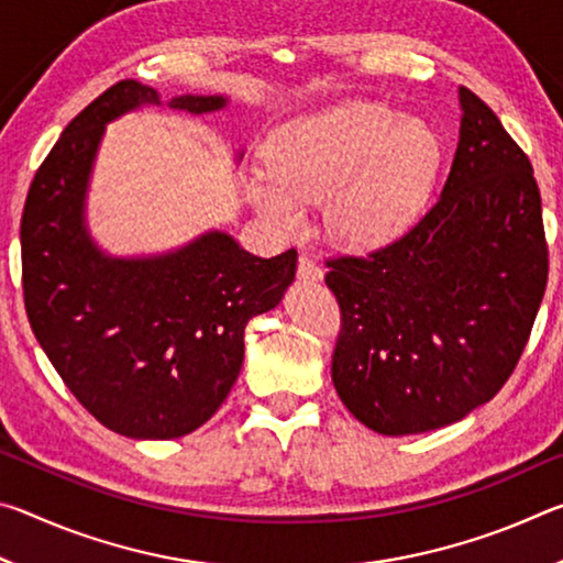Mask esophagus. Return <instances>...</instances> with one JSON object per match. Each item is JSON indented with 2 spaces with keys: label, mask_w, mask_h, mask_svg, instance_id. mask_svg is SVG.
Masks as SVG:
<instances>
[{
  "label": "esophagus",
  "mask_w": 563,
  "mask_h": 563,
  "mask_svg": "<svg viewBox=\"0 0 563 563\" xmlns=\"http://www.w3.org/2000/svg\"><path fill=\"white\" fill-rule=\"evenodd\" d=\"M322 275H325V271H322L320 265L310 258V255H300L298 280H302V283H320Z\"/></svg>",
  "instance_id": "34e87169"
}]
</instances>
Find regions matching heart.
Wrapping results in <instances>:
<instances>
[{"label":"heart","mask_w":563,"mask_h":563,"mask_svg":"<svg viewBox=\"0 0 563 563\" xmlns=\"http://www.w3.org/2000/svg\"><path fill=\"white\" fill-rule=\"evenodd\" d=\"M442 146L430 123L379 101L350 99L285 121L268 141V166L245 170L253 206L280 231L305 225L302 201L328 198L338 241H397L430 201Z\"/></svg>","instance_id":"obj_1"}]
</instances>
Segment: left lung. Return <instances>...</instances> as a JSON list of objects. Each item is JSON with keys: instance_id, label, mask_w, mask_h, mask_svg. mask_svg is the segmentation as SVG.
Wrapping results in <instances>:
<instances>
[{"instance_id": "1", "label": "left lung", "mask_w": 563, "mask_h": 563, "mask_svg": "<svg viewBox=\"0 0 563 563\" xmlns=\"http://www.w3.org/2000/svg\"><path fill=\"white\" fill-rule=\"evenodd\" d=\"M460 144L434 206L399 241L325 275L342 310L332 383L387 437L460 422L517 367L547 290L541 196L523 151L460 87Z\"/></svg>"}]
</instances>
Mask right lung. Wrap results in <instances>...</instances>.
Returning a JSON list of instances; mask_svg holds the SVG:
<instances>
[{
  "instance_id": "add662e5",
  "label": "right lung",
  "mask_w": 563,
  "mask_h": 563,
  "mask_svg": "<svg viewBox=\"0 0 563 563\" xmlns=\"http://www.w3.org/2000/svg\"><path fill=\"white\" fill-rule=\"evenodd\" d=\"M144 107L201 117L228 97L164 101L126 79L91 101L32 180L22 283L34 335L74 397L111 432L176 440L223 405L243 367L247 320L283 300L298 253L258 258L216 228L166 253L103 251L87 223L93 164L109 123Z\"/></svg>"
}]
</instances>
